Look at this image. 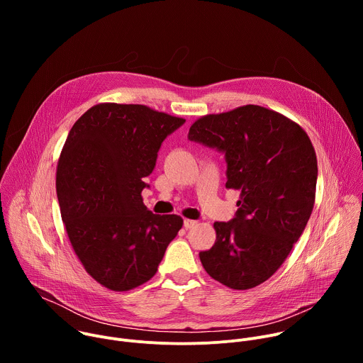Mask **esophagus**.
<instances>
[{"instance_id": "esophagus-1", "label": "esophagus", "mask_w": 363, "mask_h": 363, "mask_svg": "<svg viewBox=\"0 0 363 363\" xmlns=\"http://www.w3.org/2000/svg\"><path fill=\"white\" fill-rule=\"evenodd\" d=\"M196 225V221L195 220H184V227L186 228V230H189V228H192V227H195Z\"/></svg>"}]
</instances>
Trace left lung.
Instances as JSON below:
<instances>
[{"instance_id":"obj_1","label":"left lung","mask_w":363,"mask_h":363,"mask_svg":"<svg viewBox=\"0 0 363 363\" xmlns=\"http://www.w3.org/2000/svg\"><path fill=\"white\" fill-rule=\"evenodd\" d=\"M188 139L224 153L225 186L241 192L234 218L214 223L216 244L199 252L205 272L234 290L262 284L283 264L312 214V142L297 123L255 105L198 119Z\"/></svg>"}]
</instances>
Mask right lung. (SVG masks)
I'll return each mask as SVG.
<instances>
[{"instance_id": "add662e5", "label": "right lung", "mask_w": 363, "mask_h": 363, "mask_svg": "<svg viewBox=\"0 0 363 363\" xmlns=\"http://www.w3.org/2000/svg\"><path fill=\"white\" fill-rule=\"evenodd\" d=\"M184 123L143 105L101 103L69 132L56 177L62 220L86 272L113 291L150 280L182 227L179 216L149 211L140 194L162 142Z\"/></svg>"}]
</instances>
